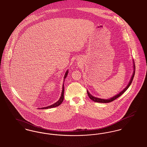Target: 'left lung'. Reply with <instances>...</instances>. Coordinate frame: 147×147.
<instances>
[{
    "mask_svg": "<svg viewBox=\"0 0 147 147\" xmlns=\"http://www.w3.org/2000/svg\"><path fill=\"white\" fill-rule=\"evenodd\" d=\"M134 62H133L134 63ZM134 72H133V75H132V76L131 77V80H130V82H129V84H128V85H127V86L122 91V92H121L119 93V94H117L116 96H114L113 97H112V98H110V99H108V100H104V99H100V98H97V97H93V96H92L89 92L87 90V94H88V97H90V98L91 100H93L94 102H100V103H109V102H112V101H113L114 100H115L116 98H118L119 97H120L123 93L128 88V87H129V86L131 85V82H132V81H133V78H134V74H135V65H134Z\"/></svg>",
    "mask_w": 147,
    "mask_h": 147,
    "instance_id": "8db88e82",
    "label": "left lung"
}]
</instances>
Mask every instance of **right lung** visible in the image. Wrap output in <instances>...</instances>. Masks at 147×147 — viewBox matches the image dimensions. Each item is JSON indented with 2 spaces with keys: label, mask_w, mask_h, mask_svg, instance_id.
<instances>
[{
  "label": "right lung",
  "mask_w": 147,
  "mask_h": 147,
  "mask_svg": "<svg viewBox=\"0 0 147 147\" xmlns=\"http://www.w3.org/2000/svg\"><path fill=\"white\" fill-rule=\"evenodd\" d=\"M67 74H68V71H66L65 75V76H64V80L66 78V76H67ZM64 85H63V87H62V93H61V97L59 99V100H58L57 102H56V103H55L54 104L51 105V106H47V107H43V108H41L42 109H47V108H53V107H57V106H59V105H60L61 103H62L63 100V98H64Z\"/></svg>",
  "instance_id": "right-lung-1"
}]
</instances>
